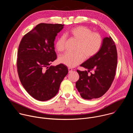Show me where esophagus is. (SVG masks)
<instances>
[{"label":"esophagus","mask_w":133,"mask_h":133,"mask_svg":"<svg viewBox=\"0 0 133 133\" xmlns=\"http://www.w3.org/2000/svg\"><path fill=\"white\" fill-rule=\"evenodd\" d=\"M68 72H70L71 71H72V69L71 68L68 67Z\"/></svg>","instance_id":"1"}]
</instances>
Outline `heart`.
I'll return each mask as SVG.
<instances>
[{
	"label": "heart",
	"instance_id": "obj_1",
	"mask_svg": "<svg viewBox=\"0 0 133 133\" xmlns=\"http://www.w3.org/2000/svg\"><path fill=\"white\" fill-rule=\"evenodd\" d=\"M67 34L77 41L74 52H67L61 56L58 62L68 67H74L81 64L84 60L88 59L95 55L100 50L103 44V39L100 34L92 32V30L83 26L72 28ZM66 37L62 35L55 42L56 49L63 52L65 49Z\"/></svg>",
	"mask_w": 133,
	"mask_h": 133
}]
</instances>
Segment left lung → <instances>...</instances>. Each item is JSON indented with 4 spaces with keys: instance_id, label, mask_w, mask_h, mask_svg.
Listing matches in <instances>:
<instances>
[{
    "instance_id": "8db88e82",
    "label": "left lung",
    "mask_w": 133,
    "mask_h": 133,
    "mask_svg": "<svg viewBox=\"0 0 133 133\" xmlns=\"http://www.w3.org/2000/svg\"><path fill=\"white\" fill-rule=\"evenodd\" d=\"M117 64V52L114 42L111 37L103 39L100 50L81 66L88 71L77 70L79 78L76 87L81 97L91 99L102 97L109 89L114 79ZM93 70L94 73L88 72Z\"/></svg>"
}]
</instances>
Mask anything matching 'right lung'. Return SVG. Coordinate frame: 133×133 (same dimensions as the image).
<instances>
[{"mask_svg":"<svg viewBox=\"0 0 133 133\" xmlns=\"http://www.w3.org/2000/svg\"><path fill=\"white\" fill-rule=\"evenodd\" d=\"M64 25L41 23L24 35L19 45L17 67L21 82L27 92L40 101L57 94L68 70L62 64L50 66L57 58L54 41Z\"/></svg>","mask_w":133,"mask_h":133,"instance_id":"1","label":"right lung"}]
</instances>
